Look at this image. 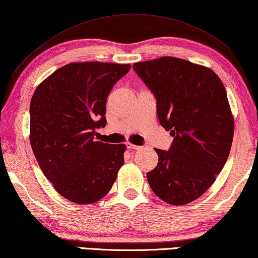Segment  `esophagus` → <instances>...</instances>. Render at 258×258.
Wrapping results in <instances>:
<instances>
[{"mask_svg":"<svg viewBox=\"0 0 258 258\" xmlns=\"http://www.w3.org/2000/svg\"><path fill=\"white\" fill-rule=\"evenodd\" d=\"M126 148H128L129 150H140L141 149V146H138V145H134V144H132V143H126Z\"/></svg>","mask_w":258,"mask_h":258,"instance_id":"esophagus-1","label":"esophagus"}]
</instances>
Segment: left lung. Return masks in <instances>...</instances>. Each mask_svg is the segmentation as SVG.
<instances>
[{
  "mask_svg": "<svg viewBox=\"0 0 258 258\" xmlns=\"http://www.w3.org/2000/svg\"><path fill=\"white\" fill-rule=\"evenodd\" d=\"M133 68L152 91L160 124L174 137L168 151L154 149L159 160L146 174L150 187L166 203L188 204L211 187L231 151L234 118L225 86L215 71L177 57Z\"/></svg>",
  "mask_w": 258,
  "mask_h": 258,
  "instance_id": "8db88e82",
  "label": "left lung"
}]
</instances>
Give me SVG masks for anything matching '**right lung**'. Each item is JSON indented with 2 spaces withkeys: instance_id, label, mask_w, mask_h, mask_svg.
Segmentation results:
<instances>
[{
  "instance_id": "obj_1",
  "label": "right lung",
  "mask_w": 258,
  "mask_h": 258,
  "mask_svg": "<svg viewBox=\"0 0 258 258\" xmlns=\"http://www.w3.org/2000/svg\"><path fill=\"white\" fill-rule=\"evenodd\" d=\"M130 64L74 62L35 89L30 105V142L55 190L77 204L105 197L124 162V144L94 140L106 125V100Z\"/></svg>"
}]
</instances>
